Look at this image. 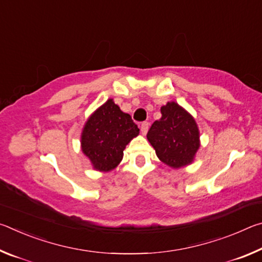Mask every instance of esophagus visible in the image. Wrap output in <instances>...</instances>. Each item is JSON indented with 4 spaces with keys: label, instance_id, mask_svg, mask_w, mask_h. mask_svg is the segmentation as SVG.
I'll return each instance as SVG.
<instances>
[{
    "label": "esophagus",
    "instance_id": "1",
    "mask_svg": "<svg viewBox=\"0 0 262 262\" xmlns=\"http://www.w3.org/2000/svg\"><path fill=\"white\" fill-rule=\"evenodd\" d=\"M140 128H141L142 135H145L148 133V129H149V123L148 122H142Z\"/></svg>",
    "mask_w": 262,
    "mask_h": 262
}]
</instances>
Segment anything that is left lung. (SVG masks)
<instances>
[{
	"instance_id": "1",
	"label": "left lung",
	"mask_w": 262,
	"mask_h": 262,
	"mask_svg": "<svg viewBox=\"0 0 262 262\" xmlns=\"http://www.w3.org/2000/svg\"><path fill=\"white\" fill-rule=\"evenodd\" d=\"M162 118L155 121L147 139L157 157L172 168L192 164L200 148V132L194 118L174 101L161 107Z\"/></svg>"
}]
</instances>
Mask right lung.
Listing matches in <instances>:
<instances>
[{"label": "right lung", "instance_id": "add662e5", "mask_svg": "<svg viewBox=\"0 0 262 262\" xmlns=\"http://www.w3.org/2000/svg\"><path fill=\"white\" fill-rule=\"evenodd\" d=\"M140 129L129 114L123 113L113 99L97 108L88 119L81 135L82 151L95 170L108 172L119 165L123 150Z\"/></svg>", "mask_w": 262, "mask_h": 262}]
</instances>
